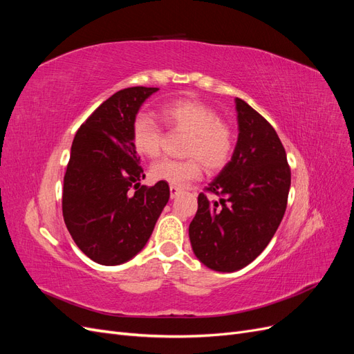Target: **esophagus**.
<instances>
[{
  "label": "esophagus",
  "mask_w": 354,
  "mask_h": 354,
  "mask_svg": "<svg viewBox=\"0 0 354 354\" xmlns=\"http://www.w3.org/2000/svg\"><path fill=\"white\" fill-rule=\"evenodd\" d=\"M169 195H171V199L177 198L180 195V189L176 186H169Z\"/></svg>",
  "instance_id": "esophagus-1"
}]
</instances>
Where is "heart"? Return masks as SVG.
I'll return each mask as SVG.
<instances>
[{
	"mask_svg": "<svg viewBox=\"0 0 354 354\" xmlns=\"http://www.w3.org/2000/svg\"><path fill=\"white\" fill-rule=\"evenodd\" d=\"M165 124L177 131L189 133L185 143V160L160 159L151 168L152 178L183 187L202 176L203 165L220 169L227 164L233 152V133L220 120L217 111L195 99H178L160 108ZM133 146L146 158H158L164 147V131L147 115H138L131 127Z\"/></svg>",
	"mask_w": 354,
	"mask_h": 354,
	"instance_id": "obj_1",
	"label": "heart"
}]
</instances>
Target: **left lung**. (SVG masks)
<instances>
[{"label":"left lung","instance_id":"obj_1","mask_svg":"<svg viewBox=\"0 0 354 354\" xmlns=\"http://www.w3.org/2000/svg\"><path fill=\"white\" fill-rule=\"evenodd\" d=\"M238 142L232 159L207 190L220 201L199 194L198 211L189 226L196 259L216 272H236L252 263L283 218L291 187V169L274 128L242 99Z\"/></svg>","mask_w":354,"mask_h":354}]
</instances>
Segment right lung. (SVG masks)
<instances>
[{"mask_svg":"<svg viewBox=\"0 0 354 354\" xmlns=\"http://www.w3.org/2000/svg\"><path fill=\"white\" fill-rule=\"evenodd\" d=\"M158 90L115 93L72 142L63 180V218L78 248L103 266L122 264L140 252L169 199L165 181L138 187L145 174L131 138L138 109Z\"/></svg>","mask_w":354,"mask_h":354,"instance_id":"right-lung-1","label":"right lung"}]
</instances>
